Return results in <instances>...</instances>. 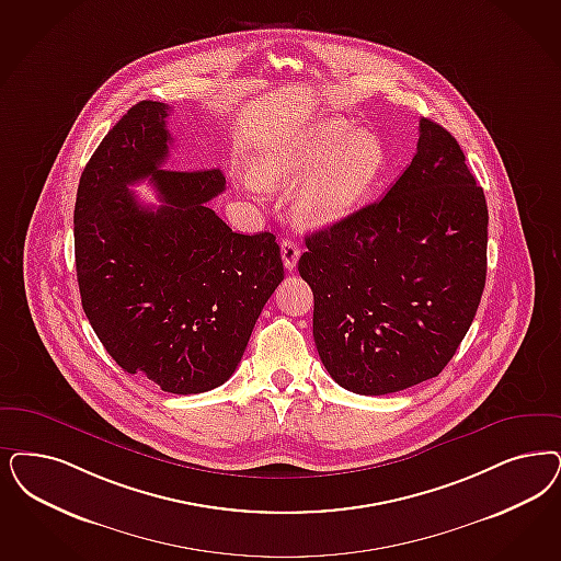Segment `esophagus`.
Instances as JSON below:
<instances>
[{
	"instance_id": "obj_1",
	"label": "esophagus",
	"mask_w": 561,
	"mask_h": 561,
	"mask_svg": "<svg viewBox=\"0 0 561 561\" xmlns=\"http://www.w3.org/2000/svg\"><path fill=\"white\" fill-rule=\"evenodd\" d=\"M282 259H284V267L286 271L296 270V263H298V259H300V249H298V244L290 240V238H286L284 242H282Z\"/></svg>"
}]
</instances>
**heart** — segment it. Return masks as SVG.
<instances>
[{"label":"heart","mask_w":561,"mask_h":561,"mask_svg":"<svg viewBox=\"0 0 561 561\" xmlns=\"http://www.w3.org/2000/svg\"><path fill=\"white\" fill-rule=\"evenodd\" d=\"M383 163L381 142L346 122L323 119L288 145L270 147L252 161L259 186L307 184L296 196L298 219L329 226L348 215L365 196Z\"/></svg>","instance_id":"heart-1"}]
</instances>
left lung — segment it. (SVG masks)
I'll return each mask as SVG.
<instances>
[{"label":"left lung","mask_w":561,"mask_h":561,"mask_svg":"<svg viewBox=\"0 0 561 561\" xmlns=\"http://www.w3.org/2000/svg\"><path fill=\"white\" fill-rule=\"evenodd\" d=\"M383 198L305 238L298 271L335 383L386 396L437 377L472 325L486 277L489 211L458 140L421 119Z\"/></svg>","instance_id":"obj_1"}]
</instances>
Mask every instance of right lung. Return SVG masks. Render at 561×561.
<instances>
[{
    "instance_id": "add662e5",
    "label": "right lung",
    "mask_w": 561,
    "mask_h": 561,
    "mask_svg": "<svg viewBox=\"0 0 561 561\" xmlns=\"http://www.w3.org/2000/svg\"><path fill=\"white\" fill-rule=\"evenodd\" d=\"M170 107L140 101L105 135L78 184L75 254L82 309L119 367L168 393L226 383L284 279L271 232H232L209 201L221 170H163ZM149 176L160 198L127 186Z\"/></svg>"
}]
</instances>
